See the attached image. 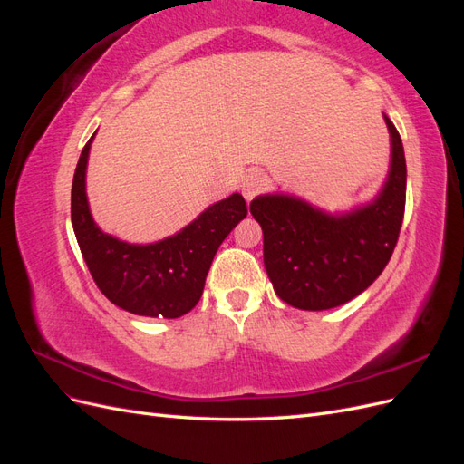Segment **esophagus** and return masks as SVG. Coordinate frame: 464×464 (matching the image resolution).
<instances>
[{"mask_svg": "<svg viewBox=\"0 0 464 464\" xmlns=\"http://www.w3.org/2000/svg\"><path fill=\"white\" fill-rule=\"evenodd\" d=\"M265 186H266L265 174L261 170H251L242 181V195L246 198V201L249 203L251 199H254L257 193H261L265 189Z\"/></svg>", "mask_w": 464, "mask_h": 464, "instance_id": "obj_1", "label": "esophagus"}]
</instances>
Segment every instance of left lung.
I'll return each mask as SVG.
<instances>
[{
    "label": "left lung",
    "mask_w": 464,
    "mask_h": 464,
    "mask_svg": "<svg viewBox=\"0 0 464 464\" xmlns=\"http://www.w3.org/2000/svg\"><path fill=\"white\" fill-rule=\"evenodd\" d=\"M385 118L391 164L375 198L331 215L286 193H265L249 205L263 230V263L276 296L307 312L356 298L382 275L397 246L406 201L401 135Z\"/></svg>",
    "instance_id": "8db88e82"
}]
</instances>
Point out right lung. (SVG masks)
<instances>
[{
  "label": "right lung",
  "instance_id": "obj_1",
  "mask_svg": "<svg viewBox=\"0 0 464 464\" xmlns=\"http://www.w3.org/2000/svg\"><path fill=\"white\" fill-rule=\"evenodd\" d=\"M94 135L82 149L72 188V222L81 254L104 296L121 310L176 319L198 305L218 246L247 215L240 193L207 207L174 236L130 244L94 222L87 199V164Z\"/></svg>",
  "mask_w": 464,
  "mask_h": 464
}]
</instances>
